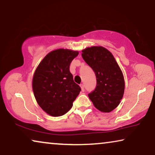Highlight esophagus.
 <instances>
[{
  "label": "esophagus",
  "mask_w": 155,
  "mask_h": 155,
  "mask_svg": "<svg viewBox=\"0 0 155 155\" xmlns=\"http://www.w3.org/2000/svg\"><path fill=\"white\" fill-rule=\"evenodd\" d=\"M80 86H81V91H82V92H84V91H85L84 85V84H81Z\"/></svg>",
  "instance_id": "34e87169"
}]
</instances>
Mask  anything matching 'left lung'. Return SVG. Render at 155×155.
<instances>
[{"mask_svg": "<svg viewBox=\"0 0 155 155\" xmlns=\"http://www.w3.org/2000/svg\"><path fill=\"white\" fill-rule=\"evenodd\" d=\"M81 55L96 76V87L88 94L90 100L100 111H112L124 94V80L120 68L111 53L102 47L85 48Z\"/></svg>", "mask_w": 155, "mask_h": 155, "instance_id": "left-lung-1", "label": "left lung"}]
</instances>
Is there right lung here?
I'll list each match as a JSON object with an SVG mask.
<instances>
[{
    "instance_id": "1",
    "label": "right lung",
    "mask_w": 155,
    "mask_h": 155,
    "mask_svg": "<svg viewBox=\"0 0 155 155\" xmlns=\"http://www.w3.org/2000/svg\"><path fill=\"white\" fill-rule=\"evenodd\" d=\"M78 54L70 49L54 50L44 58L35 71V97L42 110L51 116H61L69 111L81 91L70 71V63Z\"/></svg>"
}]
</instances>
